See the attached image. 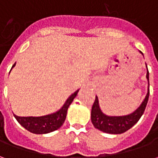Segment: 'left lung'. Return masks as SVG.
<instances>
[{
    "mask_svg": "<svg viewBox=\"0 0 158 158\" xmlns=\"http://www.w3.org/2000/svg\"><path fill=\"white\" fill-rule=\"evenodd\" d=\"M143 55L141 52H139ZM147 68V66H146ZM146 79L148 80V91L146 94L145 99L140 104V106L134 112L129 115L125 116H107L102 113L99 106L98 97L96 96L95 102L91 108V122L96 129H98L101 131L108 134H122L135 124L142 116L145 112L146 104L149 99V72L147 69Z\"/></svg>",
    "mask_w": 158,
    "mask_h": 158,
    "instance_id": "obj_1",
    "label": "left lung"
}]
</instances>
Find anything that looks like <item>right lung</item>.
Segmentation results:
<instances>
[{"label":"right lung","instance_id":"add662e5","mask_svg":"<svg viewBox=\"0 0 158 158\" xmlns=\"http://www.w3.org/2000/svg\"><path fill=\"white\" fill-rule=\"evenodd\" d=\"M15 64L16 63H14V65H12V69L15 66ZM78 92L79 89L69 96L61 109L52 114L41 117H19L15 114L13 115L17 119V121L23 128H25L27 130H29V132L33 134L40 135V134H47L55 131L63 124L67 116L69 106L73 102Z\"/></svg>","mask_w":158,"mask_h":158}]
</instances>
